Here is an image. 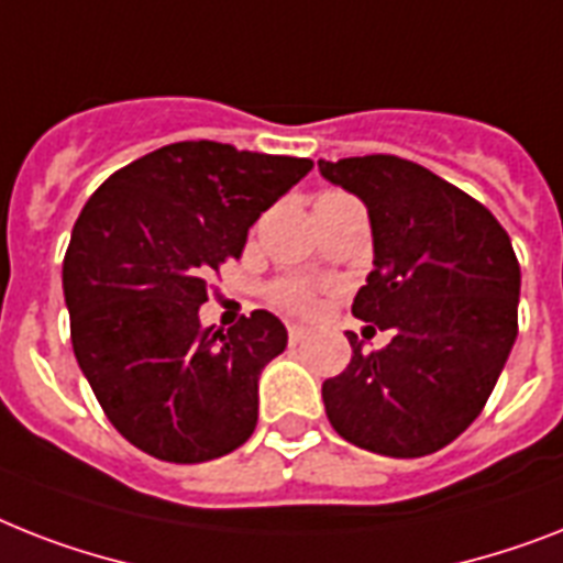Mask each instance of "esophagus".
Returning a JSON list of instances; mask_svg holds the SVG:
<instances>
[{
    "mask_svg": "<svg viewBox=\"0 0 563 563\" xmlns=\"http://www.w3.org/2000/svg\"><path fill=\"white\" fill-rule=\"evenodd\" d=\"M309 335H312V329L303 327V323H291V327H289V341H291V344H303V341Z\"/></svg>",
    "mask_w": 563,
    "mask_h": 563,
    "instance_id": "obj_1",
    "label": "esophagus"
}]
</instances>
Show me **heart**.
<instances>
[{
    "label": "heart",
    "mask_w": 563,
    "mask_h": 563,
    "mask_svg": "<svg viewBox=\"0 0 563 563\" xmlns=\"http://www.w3.org/2000/svg\"><path fill=\"white\" fill-rule=\"evenodd\" d=\"M280 300H283V306L297 309V312H312L314 303H318L312 295V289H306V286H300V283H289V286H283Z\"/></svg>",
    "instance_id": "b5f03b06"
}]
</instances>
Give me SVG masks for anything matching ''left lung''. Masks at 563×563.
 <instances>
[{"mask_svg":"<svg viewBox=\"0 0 563 563\" xmlns=\"http://www.w3.org/2000/svg\"><path fill=\"white\" fill-rule=\"evenodd\" d=\"M358 196L373 231V272L353 300L390 329L323 382V408L346 442L382 456H424L479 416L518 338L520 266L500 222L460 187L396 155L318 162Z\"/></svg>","mask_w":563,"mask_h":563,"instance_id":"8db88e82","label":"left lung"}]
</instances>
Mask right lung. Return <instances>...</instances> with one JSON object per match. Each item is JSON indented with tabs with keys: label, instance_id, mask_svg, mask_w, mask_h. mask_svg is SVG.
Instances as JSON below:
<instances>
[{
	"label": "right lung",
	"instance_id": "right-lung-1",
	"mask_svg": "<svg viewBox=\"0 0 563 563\" xmlns=\"http://www.w3.org/2000/svg\"><path fill=\"white\" fill-rule=\"evenodd\" d=\"M312 170L309 158L178 141L91 194L63 260L71 346L121 437L167 463L231 454L257 428V382L289 332L266 309L199 323L208 277Z\"/></svg>",
	"mask_w": 563,
	"mask_h": 563
}]
</instances>
